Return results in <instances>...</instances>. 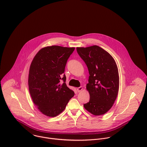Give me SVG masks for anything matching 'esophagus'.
I'll use <instances>...</instances> for the list:
<instances>
[{
	"mask_svg": "<svg viewBox=\"0 0 147 147\" xmlns=\"http://www.w3.org/2000/svg\"><path fill=\"white\" fill-rule=\"evenodd\" d=\"M76 89H77V91H78V92H80L83 89V88L82 86H80V87Z\"/></svg>",
	"mask_w": 147,
	"mask_h": 147,
	"instance_id": "1",
	"label": "esophagus"
}]
</instances>
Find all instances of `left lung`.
I'll return each instance as SVG.
<instances>
[{"instance_id":"left-lung-1","label":"left lung","mask_w":147,"mask_h":147,"mask_svg":"<svg viewBox=\"0 0 147 147\" xmlns=\"http://www.w3.org/2000/svg\"><path fill=\"white\" fill-rule=\"evenodd\" d=\"M77 52L87 65L89 76L86 88L90 95L84 108L94 115L107 113L114 104L119 90V77L115 60L97 45L77 47Z\"/></svg>"}]
</instances>
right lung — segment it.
<instances>
[{"instance_id": "1", "label": "right lung", "mask_w": 147, "mask_h": 147, "mask_svg": "<svg viewBox=\"0 0 147 147\" xmlns=\"http://www.w3.org/2000/svg\"><path fill=\"white\" fill-rule=\"evenodd\" d=\"M75 47L59 46L41 49L29 68L28 86L34 104L43 114L54 117L65 109L74 92L65 84V67Z\"/></svg>"}]
</instances>
